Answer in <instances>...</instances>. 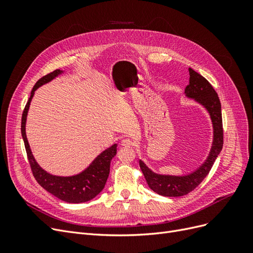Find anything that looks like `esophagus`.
Wrapping results in <instances>:
<instances>
[{
    "label": "esophagus",
    "mask_w": 253,
    "mask_h": 253,
    "mask_svg": "<svg viewBox=\"0 0 253 253\" xmlns=\"http://www.w3.org/2000/svg\"><path fill=\"white\" fill-rule=\"evenodd\" d=\"M121 145H122V147H127V148H129V147H133L134 143H133V141H132L131 139L126 138V139H124V140L121 141Z\"/></svg>",
    "instance_id": "34e87169"
}]
</instances>
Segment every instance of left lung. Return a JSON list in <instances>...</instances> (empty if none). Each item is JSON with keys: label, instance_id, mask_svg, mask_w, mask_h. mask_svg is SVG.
I'll list each match as a JSON object with an SVG mask.
<instances>
[{"label": "left lung", "instance_id": "1", "mask_svg": "<svg viewBox=\"0 0 253 253\" xmlns=\"http://www.w3.org/2000/svg\"><path fill=\"white\" fill-rule=\"evenodd\" d=\"M189 73L190 80L186 86L185 94L188 98H192L198 103H201L210 114L213 125L212 148L208 158L195 172L183 176L156 174L151 171L142 160H139L140 169L149 187L154 192L163 196H182L200 186L206 176L209 174L214 162L223 149V119H221V106L217 93L209 81L204 78L202 75L193 71L192 68H189Z\"/></svg>", "mask_w": 253, "mask_h": 253}]
</instances>
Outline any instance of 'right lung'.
Wrapping results in <instances>:
<instances>
[{"label":"right lung","mask_w":253,"mask_h":253,"mask_svg":"<svg viewBox=\"0 0 253 253\" xmlns=\"http://www.w3.org/2000/svg\"><path fill=\"white\" fill-rule=\"evenodd\" d=\"M62 73V71L56 70L37 81L35 86L33 87L32 93H30V97L25 105V109L22 114L21 133L23 140H24L28 162L38 183H39L42 188L46 190L47 192L55 195L61 201L71 204H80L93 200V198L100 193L102 189L104 188L105 182L108 180L110 174L111 162L113 157L116 155L117 153V144H113L111 148L103 151L100 155H98L94 159V162L91 163L85 170L74 176H66V177H63V176L51 175L46 171H44L42 168L37 164L34 155L32 154V150L29 148V143L25 132L26 117L29 109V104L38 87H40L43 84L51 81L53 78H56L58 75Z\"/></svg>","instance_id":"1"}]
</instances>
